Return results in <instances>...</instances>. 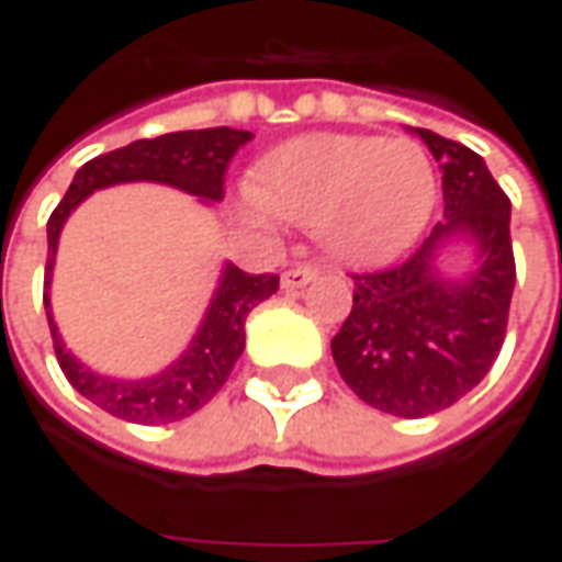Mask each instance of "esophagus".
<instances>
[{
	"label": "esophagus",
	"instance_id": "obj_1",
	"mask_svg": "<svg viewBox=\"0 0 562 562\" xmlns=\"http://www.w3.org/2000/svg\"><path fill=\"white\" fill-rule=\"evenodd\" d=\"M315 278H318L315 266H293V269L281 274V284H284V291H300V288H306Z\"/></svg>",
	"mask_w": 562,
	"mask_h": 562
}]
</instances>
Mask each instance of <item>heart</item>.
<instances>
[{"instance_id":"obj_1","label":"heart","mask_w":562,"mask_h":562,"mask_svg":"<svg viewBox=\"0 0 562 562\" xmlns=\"http://www.w3.org/2000/svg\"><path fill=\"white\" fill-rule=\"evenodd\" d=\"M438 200V178L413 140L315 134L274 149L252 171L240 212L249 225L288 218L344 262H381L406 249Z\"/></svg>"}]
</instances>
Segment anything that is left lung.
I'll use <instances>...</instances> for the list:
<instances>
[{"instance_id": "left-lung-1", "label": "left lung", "mask_w": 562, "mask_h": 562, "mask_svg": "<svg viewBox=\"0 0 562 562\" xmlns=\"http://www.w3.org/2000/svg\"><path fill=\"white\" fill-rule=\"evenodd\" d=\"M443 171V215L416 252L381 271H357L353 306L331 340L347 387L381 413L422 419L465 397L504 347L516 259L509 196L482 156L422 131ZM463 226L483 247V266L465 282L434 269V249Z\"/></svg>"}]
</instances>
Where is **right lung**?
I'll return each mask as SVG.
<instances>
[{
	"label": "right lung",
	"mask_w": 562,
	"mask_h": 562,
	"mask_svg": "<svg viewBox=\"0 0 562 562\" xmlns=\"http://www.w3.org/2000/svg\"><path fill=\"white\" fill-rule=\"evenodd\" d=\"M252 140L249 131L234 127H205V131H178L162 134L153 140H137L121 146L112 153H102L97 159L83 165L55 205L49 215V256H46V291L53 278L55 247L65 218L71 215L80 200H87L99 187L124 184V181H159V184L181 187L193 196L203 200H222L225 196V175L237 149H244ZM43 291V306L53 331L55 359L61 366L65 378L75 384L77 394L97 403L109 416L137 425H168V422L187 419L196 409H203L209 400L222 391V384L231 375L237 357L244 353V325L252 306L269 300L278 291V274H249V271L227 266L222 274V288L215 293L212 306L203 318L200 335L187 347V353L162 375L146 381H119L90 372L83 362H77L55 328L49 313V293Z\"/></svg>",
	"instance_id": "add662e5"
}]
</instances>
